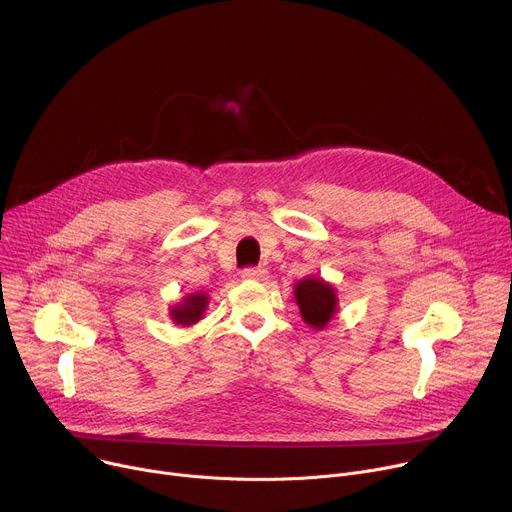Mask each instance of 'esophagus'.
Returning a JSON list of instances; mask_svg holds the SVG:
<instances>
[{
  "mask_svg": "<svg viewBox=\"0 0 512 512\" xmlns=\"http://www.w3.org/2000/svg\"><path fill=\"white\" fill-rule=\"evenodd\" d=\"M241 277L247 281H261L267 277V271L263 267H247V269H243Z\"/></svg>",
  "mask_w": 512,
  "mask_h": 512,
  "instance_id": "34e87169",
  "label": "esophagus"
}]
</instances>
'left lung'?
<instances>
[{"mask_svg":"<svg viewBox=\"0 0 512 512\" xmlns=\"http://www.w3.org/2000/svg\"><path fill=\"white\" fill-rule=\"evenodd\" d=\"M294 298L304 322L314 330H324L338 312L336 287L316 275H308L294 285Z\"/></svg>","mask_w":512,"mask_h":512,"instance_id":"left-lung-1","label":"left lung"}]
</instances>
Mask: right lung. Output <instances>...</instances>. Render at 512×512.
I'll list each match as a JSON object with an SVG mask.
<instances>
[{"instance_id":"1","label":"right lung","mask_w":512,"mask_h":512,"mask_svg":"<svg viewBox=\"0 0 512 512\" xmlns=\"http://www.w3.org/2000/svg\"><path fill=\"white\" fill-rule=\"evenodd\" d=\"M208 306V296L206 294H186L178 304L170 306V320L178 326L190 328L196 322L202 320L204 310Z\"/></svg>"}]
</instances>
